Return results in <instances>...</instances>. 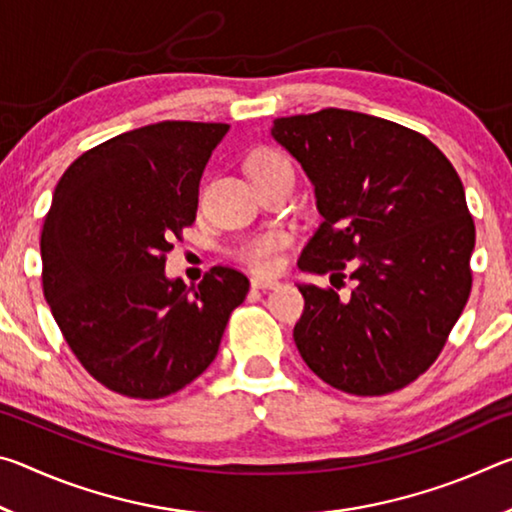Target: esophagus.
<instances>
[{
  "label": "esophagus",
  "instance_id": "1",
  "mask_svg": "<svg viewBox=\"0 0 512 512\" xmlns=\"http://www.w3.org/2000/svg\"><path fill=\"white\" fill-rule=\"evenodd\" d=\"M250 287L266 291V289H277L280 287V282L271 280V277H253V280H250Z\"/></svg>",
  "mask_w": 512,
  "mask_h": 512
}]
</instances>
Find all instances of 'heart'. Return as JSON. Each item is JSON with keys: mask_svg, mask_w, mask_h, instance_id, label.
I'll return each mask as SVG.
<instances>
[{"mask_svg": "<svg viewBox=\"0 0 512 512\" xmlns=\"http://www.w3.org/2000/svg\"><path fill=\"white\" fill-rule=\"evenodd\" d=\"M248 171L255 183H262V180L275 176V173L293 171V169H291V162L284 158L280 151L259 149L257 153L250 155ZM289 244H291V237L284 230H264V232H257V235L241 239L235 248V257L241 264L253 268V271L268 273V271H275L277 264H280L282 250Z\"/></svg>", "mask_w": 512, "mask_h": 512, "instance_id": "heart-1", "label": "heart"}]
</instances>
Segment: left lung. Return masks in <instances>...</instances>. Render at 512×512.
<instances>
[{
  "label": "left lung",
  "mask_w": 512,
  "mask_h": 512,
  "mask_svg": "<svg viewBox=\"0 0 512 512\" xmlns=\"http://www.w3.org/2000/svg\"><path fill=\"white\" fill-rule=\"evenodd\" d=\"M271 133L307 171L323 214L298 266L354 282L350 296L298 284L300 357L343 393L400 391L438 359L470 298L461 178L422 133L363 112L280 117Z\"/></svg>",
  "instance_id": "left-lung-1"
}]
</instances>
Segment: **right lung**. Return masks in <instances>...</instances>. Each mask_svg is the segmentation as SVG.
<instances>
[{
  "mask_svg": "<svg viewBox=\"0 0 512 512\" xmlns=\"http://www.w3.org/2000/svg\"><path fill=\"white\" fill-rule=\"evenodd\" d=\"M228 128H135L79 155L58 180L40 237L42 291L74 357L119 395L160 400L192 384L246 298L248 277L230 266H212L196 289L164 275Z\"/></svg>",
  "mask_w": 512,
  "mask_h": 512,
  "instance_id": "1",
  "label": "right lung"
}]
</instances>
